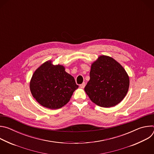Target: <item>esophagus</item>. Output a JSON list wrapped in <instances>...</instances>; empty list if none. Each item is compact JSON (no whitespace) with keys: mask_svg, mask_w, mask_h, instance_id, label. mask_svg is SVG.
<instances>
[{"mask_svg":"<svg viewBox=\"0 0 154 154\" xmlns=\"http://www.w3.org/2000/svg\"><path fill=\"white\" fill-rule=\"evenodd\" d=\"M85 85H86V83H85V82H83L82 84H81V85H80V86L81 88H84L85 86Z\"/></svg>","mask_w":154,"mask_h":154,"instance_id":"34e87169","label":"esophagus"}]
</instances>
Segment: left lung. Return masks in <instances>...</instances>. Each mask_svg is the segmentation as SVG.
<instances>
[{
	"mask_svg": "<svg viewBox=\"0 0 154 154\" xmlns=\"http://www.w3.org/2000/svg\"><path fill=\"white\" fill-rule=\"evenodd\" d=\"M90 76L85 91L100 106L116 105L128 92L129 77L122 66L110 57L99 56L91 64Z\"/></svg>",
	"mask_w": 154,
	"mask_h": 154,
	"instance_id": "left-lung-1",
	"label": "left lung"
}]
</instances>
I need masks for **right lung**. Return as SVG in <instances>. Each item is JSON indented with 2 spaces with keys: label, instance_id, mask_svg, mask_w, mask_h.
Returning <instances> with one entry per match:
<instances>
[{
  "label": "right lung",
  "instance_id": "add662e5",
  "mask_svg": "<svg viewBox=\"0 0 154 154\" xmlns=\"http://www.w3.org/2000/svg\"><path fill=\"white\" fill-rule=\"evenodd\" d=\"M79 88L74 78L61 64L51 60L44 63L34 72L30 82L33 97L42 106L55 109L66 104Z\"/></svg>",
  "mask_w": 154,
  "mask_h": 154
}]
</instances>
